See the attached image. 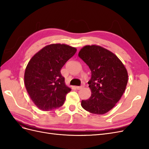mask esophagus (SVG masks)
<instances>
[{"instance_id":"obj_1","label":"esophagus","mask_w":149,"mask_h":149,"mask_svg":"<svg viewBox=\"0 0 149 149\" xmlns=\"http://www.w3.org/2000/svg\"><path fill=\"white\" fill-rule=\"evenodd\" d=\"M84 88V86H76V89H77L78 90H79V89H81L82 88Z\"/></svg>"}]
</instances>
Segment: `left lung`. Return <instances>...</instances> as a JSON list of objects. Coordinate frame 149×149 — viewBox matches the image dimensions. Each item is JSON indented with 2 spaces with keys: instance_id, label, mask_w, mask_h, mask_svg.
Instances as JSON below:
<instances>
[{
  "instance_id": "obj_1",
  "label": "left lung",
  "mask_w": 149,
  "mask_h": 149,
  "mask_svg": "<svg viewBox=\"0 0 149 149\" xmlns=\"http://www.w3.org/2000/svg\"><path fill=\"white\" fill-rule=\"evenodd\" d=\"M78 56L91 71L88 81L91 95L88 100H82L81 104L92 114H105L115 106L124 93L127 71L115 54L101 46H84Z\"/></svg>"
}]
</instances>
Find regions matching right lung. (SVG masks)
Masks as SVG:
<instances>
[{"instance_id": "right-lung-1", "label": "right lung", "mask_w": 149, "mask_h": 149, "mask_svg": "<svg viewBox=\"0 0 149 149\" xmlns=\"http://www.w3.org/2000/svg\"><path fill=\"white\" fill-rule=\"evenodd\" d=\"M76 50L65 44H51L40 49L29 61L24 83L31 100L40 110L51 111L63 104L71 89L66 85L60 71Z\"/></svg>"}]
</instances>
